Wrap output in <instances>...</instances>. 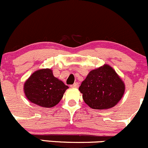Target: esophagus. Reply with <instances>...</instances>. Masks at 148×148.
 Returning a JSON list of instances; mask_svg holds the SVG:
<instances>
[{
  "instance_id": "obj_1",
  "label": "esophagus",
  "mask_w": 148,
  "mask_h": 148,
  "mask_svg": "<svg viewBox=\"0 0 148 148\" xmlns=\"http://www.w3.org/2000/svg\"><path fill=\"white\" fill-rule=\"evenodd\" d=\"M79 86V83H77V82H75V83H74V84H73L72 86H71V87L73 88H78Z\"/></svg>"
}]
</instances>
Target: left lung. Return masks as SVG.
I'll return each mask as SVG.
<instances>
[{
	"mask_svg": "<svg viewBox=\"0 0 148 148\" xmlns=\"http://www.w3.org/2000/svg\"><path fill=\"white\" fill-rule=\"evenodd\" d=\"M124 89L122 79L108 65L90 71L79 87L85 103L93 109L114 106L123 96Z\"/></svg>",
	"mask_w": 148,
	"mask_h": 148,
	"instance_id": "1",
	"label": "left lung"
}]
</instances>
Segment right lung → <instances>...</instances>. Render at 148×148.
<instances>
[{"instance_id": "add662e5", "label": "right lung", "mask_w": 148, "mask_h": 148, "mask_svg": "<svg viewBox=\"0 0 148 148\" xmlns=\"http://www.w3.org/2000/svg\"><path fill=\"white\" fill-rule=\"evenodd\" d=\"M68 86L55 77L50 69H42L34 73L24 83V93L32 103L42 107L58 104Z\"/></svg>"}]
</instances>
